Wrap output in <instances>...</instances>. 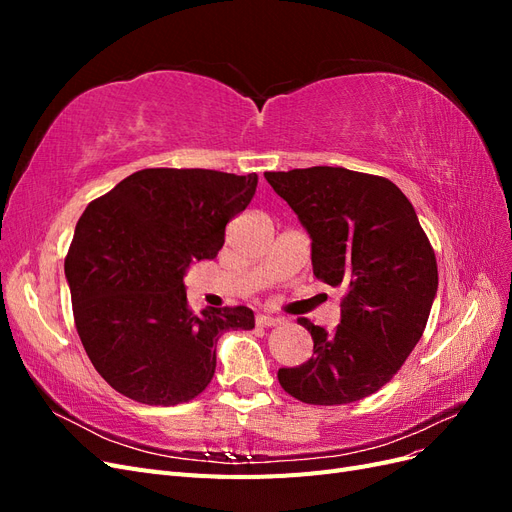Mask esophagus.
I'll list each match as a JSON object with an SVG mask.
<instances>
[{
	"instance_id": "1",
	"label": "esophagus",
	"mask_w": 512,
	"mask_h": 512,
	"mask_svg": "<svg viewBox=\"0 0 512 512\" xmlns=\"http://www.w3.org/2000/svg\"><path fill=\"white\" fill-rule=\"evenodd\" d=\"M280 320H282L280 316H273V314H258L256 316V322L260 324V327H273V324H277Z\"/></svg>"
}]
</instances>
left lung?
Segmentation results:
<instances>
[{
	"label": "left lung",
	"mask_w": 512,
	"mask_h": 512,
	"mask_svg": "<svg viewBox=\"0 0 512 512\" xmlns=\"http://www.w3.org/2000/svg\"><path fill=\"white\" fill-rule=\"evenodd\" d=\"M312 239L318 280L344 286L342 320L327 331L307 318L312 359L277 371L305 404L342 406L389 382L421 339L438 292V265L416 211L384 177L342 166L265 173Z\"/></svg>",
	"instance_id": "obj_1"
}]
</instances>
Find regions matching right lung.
Instances as JSON below:
<instances>
[{"mask_svg": "<svg viewBox=\"0 0 512 512\" xmlns=\"http://www.w3.org/2000/svg\"><path fill=\"white\" fill-rule=\"evenodd\" d=\"M258 175L145 168L94 200L66 258L76 331L115 391L177 406L207 389L215 344L254 329L250 307L190 312L183 277L224 245L226 224L256 192Z\"/></svg>", "mask_w": 512, "mask_h": 512, "instance_id": "right-lung-1", "label": "right lung"}]
</instances>
